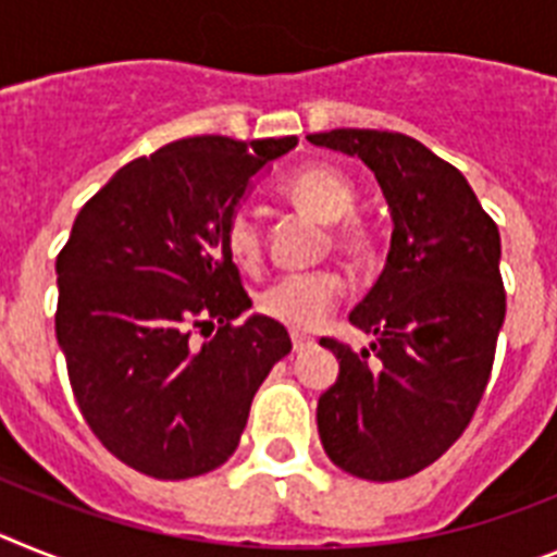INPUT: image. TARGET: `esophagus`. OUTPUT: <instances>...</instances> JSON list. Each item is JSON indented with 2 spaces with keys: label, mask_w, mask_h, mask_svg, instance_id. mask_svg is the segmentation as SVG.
<instances>
[{
  "label": "esophagus",
  "mask_w": 557,
  "mask_h": 557,
  "mask_svg": "<svg viewBox=\"0 0 557 557\" xmlns=\"http://www.w3.org/2000/svg\"><path fill=\"white\" fill-rule=\"evenodd\" d=\"M292 345H294V350H297V352H302V350H308V347L313 345V338L308 336V333H299V331H294V333H292Z\"/></svg>",
  "instance_id": "34e87169"
}]
</instances>
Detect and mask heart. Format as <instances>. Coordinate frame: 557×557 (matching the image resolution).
<instances>
[{"label": "heart", "instance_id": "1", "mask_svg": "<svg viewBox=\"0 0 557 557\" xmlns=\"http://www.w3.org/2000/svg\"><path fill=\"white\" fill-rule=\"evenodd\" d=\"M285 196L299 210L331 226L333 249L352 260H367L375 249V235L361 219L350 215L356 207V187L336 168L313 164L294 173L285 182ZM348 219L345 220L344 215ZM224 246L230 258L255 272L263 260V235L258 219L249 210H232L224 221ZM345 294V277L333 269H313L302 274H285L258 294V311L272 322L294 331L317 327Z\"/></svg>", "mask_w": 557, "mask_h": 557}]
</instances>
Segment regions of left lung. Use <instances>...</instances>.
I'll list each match as a JSON object with an SVG mask.
<instances>
[{"mask_svg":"<svg viewBox=\"0 0 557 557\" xmlns=\"http://www.w3.org/2000/svg\"><path fill=\"white\" fill-rule=\"evenodd\" d=\"M308 139L359 157L395 224L379 283L350 311L375 336L370 350L322 338L338 379L319 398V440L359 480H406L457 443L485 395L507 308L499 226L466 176L418 139L372 128Z\"/></svg>","mask_w":557,"mask_h":557,"instance_id":"obj_1","label":"left lung"}]
</instances>
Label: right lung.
Listing matches in <instances>:
<instances>
[{
	"mask_svg": "<svg viewBox=\"0 0 557 557\" xmlns=\"http://www.w3.org/2000/svg\"><path fill=\"white\" fill-rule=\"evenodd\" d=\"M294 145L219 134L164 145L120 168L58 251L55 336L77 409L145 476L190 480L224 466L258 386L292 352L280 322L235 325L251 297L224 221L251 176Z\"/></svg>",
	"mask_w": 557,
	"mask_h": 557,
	"instance_id": "obj_1",
	"label": "right lung"
}]
</instances>
